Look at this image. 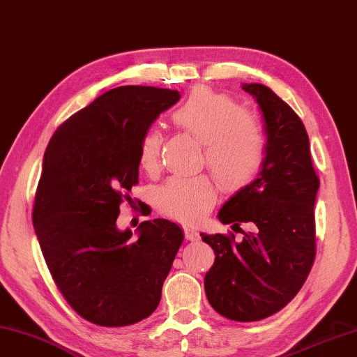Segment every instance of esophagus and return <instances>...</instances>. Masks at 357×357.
<instances>
[{
  "label": "esophagus",
  "mask_w": 357,
  "mask_h": 357,
  "mask_svg": "<svg viewBox=\"0 0 357 357\" xmlns=\"http://www.w3.org/2000/svg\"><path fill=\"white\" fill-rule=\"evenodd\" d=\"M184 235L188 241H197L199 238V234L192 226H184Z\"/></svg>",
  "instance_id": "esophagus-1"
}]
</instances>
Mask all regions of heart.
Wrapping results in <instances>:
<instances>
[{"mask_svg": "<svg viewBox=\"0 0 357 357\" xmlns=\"http://www.w3.org/2000/svg\"><path fill=\"white\" fill-rule=\"evenodd\" d=\"M176 127L202 145L204 162L226 192H238L260 174L266 159V137L258 119L232 97L198 86L172 113ZM162 139L156 128L146 130L139 142L137 160L145 172H155ZM213 181L199 174L173 176L160 184L153 199L164 215L178 221L197 222L212 207Z\"/></svg>", "mask_w": 357, "mask_h": 357, "instance_id": "b5f03b06", "label": "heart"}]
</instances>
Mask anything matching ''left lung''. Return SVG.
Returning <instances> with one entry per match:
<instances>
[{"label":"left lung","mask_w":357,"mask_h":357,"mask_svg":"<svg viewBox=\"0 0 357 357\" xmlns=\"http://www.w3.org/2000/svg\"><path fill=\"white\" fill-rule=\"evenodd\" d=\"M263 113L266 159L252 184L221 207L218 218L234 234H201L215 263L204 288L212 308L236 322H255L284 308L302 288L316 257L314 202L319 176L303 122L288 103L260 83H243Z\"/></svg>","instance_id":"left-lung-1"}]
</instances>
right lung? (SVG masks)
<instances>
[{"label": "right lung", "instance_id": "1", "mask_svg": "<svg viewBox=\"0 0 357 357\" xmlns=\"http://www.w3.org/2000/svg\"><path fill=\"white\" fill-rule=\"evenodd\" d=\"M176 89L119 86L54 132L43 158L32 221L61 296L91 324L127 326L158 308L184 240L173 221H142L137 238L116 226L139 176V142Z\"/></svg>", "mask_w": 357, "mask_h": 357}]
</instances>
